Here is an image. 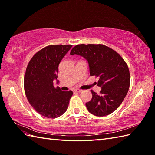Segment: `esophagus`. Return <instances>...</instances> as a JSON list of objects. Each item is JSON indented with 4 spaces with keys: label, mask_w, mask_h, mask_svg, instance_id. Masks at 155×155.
Segmentation results:
<instances>
[{
    "label": "esophagus",
    "mask_w": 155,
    "mask_h": 155,
    "mask_svg": "<svg viewBox=\"0 0 155 155\" xmlns=\"http://www.w3.org/2000/svg\"><path fill=\"white\" fill-rule=\"evenodd\" d=\"M73 92H81L82 91H81V90H79V89H76V90H74Z\"/></svg>",
    "instance_id": "1"
}]
</instances>
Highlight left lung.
I'll use <instances>...</instances> for the list:
<instances>
[{
  "mask_svg": "<svg viewBox=\"0 0 155 155\" xmlns=\"http://www.w3.org/2000/svg\"><path fill=\"white\" fill-rule=\"evenodd\" d=\"M70 55L83 57L88 61L90 74L99 78L100 94L91 91L92 98L86 103L90 113L96 116H107L121 105L130 84L127 64L116 51L102 44H80Z\"/></svg>",
  "mask_w": 155,
  "mask_h": 155,
  "instance_id": "left-lung-1",
  "label": "left lung"
}]
</instances>
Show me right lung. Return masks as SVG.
Listing matches in <instances>:
<instances>
[{
  "label": "right lung",
  "instance_id": "right-lung-1",
  "mask_svg": "<svg viewBox=\"0 0 155 155\" xmlns=\"http://www.w3.org/2000/svg\"><path fill=\"white\" fill-rule=\"evenodd\" d=\"M71 48V45L47 46L35 54L27 66L25 94L34 110L45 117L54 119L62 116L73 96L71 91H62L53 86L61 61Z\"/></svg>",
  "mask_w": 155,
  "mask_h": 155
}]
</instances>
